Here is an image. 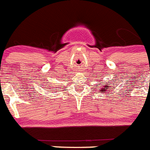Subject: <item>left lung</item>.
Masks as SVG:
<instances>
[{"label":"left lung","instance_id":"left-lung-1","mask_svg":"<svg viewBox=\"0 0 150 150\" xmlns=\"http://www.w3.org/2000/svg\"><path fill=\"white\" fill-rule=\"evenodd\" d=\"M100 83H101V82H100ZM98 85H100V87H99L98 90L100 91H102V93H105V91H107L108 88H110V84L108 83H106V84L104 85V86H100L101 84H98Z\"/></svg>","mask_w":150,"mask_h":150}]
</instances>
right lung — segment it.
Returning <instances> with one entry per match:
<instances>
[{
	"instance_id": "obj_1",
	"label": "right lung",
	"mask_w": 150,
	"mask_h": 150,
	"mask_svg": "<svg viewBox=\"0 0 150 150\" xmlns=\"http://www.w3.org/2000/svg\"><path fill=\"white\" fill-rule=\"evenodd\" d=\"M49 87H50V88H48V89H49V90H51L52 86H49ZM52 91H54V90H52Z\"/></svg>"
}]
</instances>
